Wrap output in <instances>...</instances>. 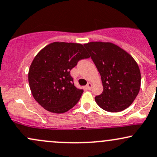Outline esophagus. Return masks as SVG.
<instances>
[{
  "instance_id": "esophagus-1",
  "label": "esophagus",
  "mask_w": 157,
  "mask_h": 157,
  "mask_svg": "<svg viewBox=\"0 0 157 157\" xmlns=\"http://www.w3.org/2000/svg\"><path fill=\"white\" fill-rule=\"evenodd\" d=\"M86 88H87V89L91 90V88H92V83H91V82H89V83L87 84V86H86Z\"/></svg>"
}]
</instances>
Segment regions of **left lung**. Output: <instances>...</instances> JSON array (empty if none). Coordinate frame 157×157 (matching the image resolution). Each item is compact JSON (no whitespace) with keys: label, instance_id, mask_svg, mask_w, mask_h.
I'll return each mask as SVG.
<instances>
[{"label":"left lung","instance_id":"1","mask_svg":"<svg viewBox=\"0 0 157 157\" xmlns=\"http://www.w3.org/2000/svg\"><path fill=\"white\" fill-rule=\"evenodd\" d=\"M84 46L101 76L103 91L95 97L97 105L109 112L129 107L141 84L140 68L134 59L111 43L90 42Z\"/></svg>","mask_w":157,"mask_h":157}]
</instances>
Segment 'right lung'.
<instances>
[{
  "label": "right lung",
  "mask_w": 157,
  "mask_h": 157,
  "mask_svg": "<svg viewBox=\"0 0 157 157\" xmlns=\"http://www.w3.org/2000/svg\"><path fill=\"white\" fill-rule=\"evenodd\" d=\"M90 57L80 44L55 42L35 56L29 71V83L35 100L50 112L65 113L80 100L83 90L77 89L70 71Z\"/></svg>",
  "instance_id": "obj_1"
}]
</instances>
